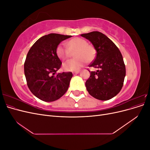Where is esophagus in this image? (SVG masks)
I'll return each mask as SVG.
<instances>
[{"mask_svg":"<svg viewBox=\"0 0 150 150\" xmlns=\"http://www.w3.org/2000/svg\"><path fill=\"white\" fill-rule=\"evenodd\" d=\"M79 71H74V72H72V73H73V74H79Z\"/></svg>","mask_w":150,"mask_h":150,"instance_id":"obj_1","label":"esophagus"}]
</instances>
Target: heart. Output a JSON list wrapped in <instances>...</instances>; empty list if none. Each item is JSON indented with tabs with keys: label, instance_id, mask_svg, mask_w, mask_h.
I'll return each mask as SVG.
<instances>
[{
	"label": "heart",
	"instance_id": "b5f03b06",
	"mask_svg": "<svg viewBox=\"0 0 150 150\" xmlns=\"http://www.w3.org/2000/svg\"><path fill=\"white\" fill-rule=\"evenodd\" d=\"M74 52L75 57L66 61L62 65L65 71H74L80 69L87 61H92L96 54L93 46L88 44L85 39L80 38L71 39L67 43V46L64 44H60L56 48L57 55L62 60L69 58Z\"/></svg>",
	"mask_w": 150,
	"mask_h": 150
}]
</instances>
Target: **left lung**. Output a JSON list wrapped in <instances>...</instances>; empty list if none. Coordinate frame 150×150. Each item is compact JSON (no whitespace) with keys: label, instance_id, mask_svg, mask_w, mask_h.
<instances>
[{"label":"left lung","instance_id":"1","mask_svg":"<svg viewBox=\"0 0 150 150\" xmlns=\"http://www.w3.org/2000/svg\"><path fill=\"white\" fill-rule=\"evenodd\" d=\"M91 42L97 52L89 67L96 68L90 71L86 82L89 94L99 100L106 101L120 93L126 76V67L119 49L106 35L98 31L81 34Z\"/></svg>","mask_w":150,"mask_h":150}]
</instances>
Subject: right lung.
<instances>
[{
    "label": "right lung",
    "mask_w": 150,
    "mask_h": 150,
    "mask_svg": "<svg viewBox=\"0 0 150 150\" xmlns=\"http://www.w3.org/2000/svg\"><path fill=\"white\" fill-rule=\"evenodd\" d=\"M71 37L54 33L45 35L33 44L27 54L24 62L27 84L31 93L40 100L56 101L69 88L72 72L56 73L62 64L56 48L62 40Z\"/></svg>",
    "instance_id": "add662e5"
}]
</instances>
